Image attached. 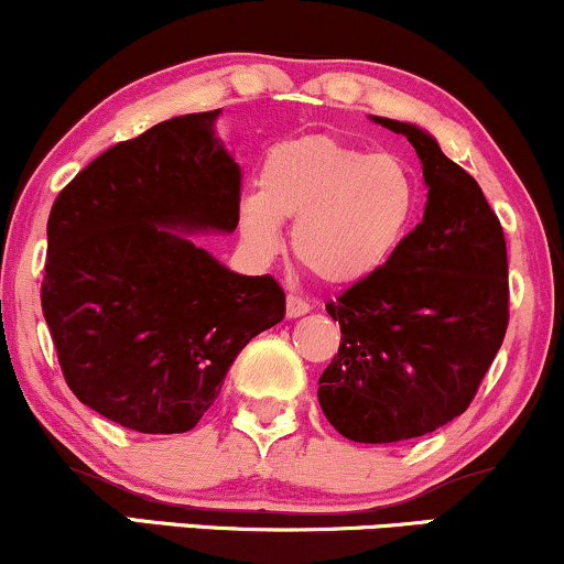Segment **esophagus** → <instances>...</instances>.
Segmentation results:
<instances>
[{
    "mask_svg": "<svg viewBox=\"0 0 564 564\" xmlns=\"http://www.w3.org/2000/svg\"><path fill=\"white\" fill-rule=\"evenodd\" d=\"M306 312H310V304H306L302 296H296V294L286 296V315L289 317H302V315H306Z\"/></svg>",
    "mask_w": 564,
    "mask_h": 564,
    "instance_id": "esophagus-1",
    "label": "esophagus"
}]
</instances>
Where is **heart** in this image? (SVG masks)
Returning a JSON list of instances; mask_svg holds the SVG:
<instances>
[{
	"mask_svg": "<svg viewBox=\"0 0 564 564\" xmlns=\"http://www.w3.org/2000/svg\"><path fill=\"white\" fill-rule=\"evenodd\" d=\"M422 189L409 163L330 134L275 142L258 195L239 205V229L260 258L281 249V220H296V258L325 283H356L388 265L419 218Z\"/></svg>",
	"mask_w": 564,
	"mask_h": 564,
	"instance_id": "heart-1",
	"label": "heart"
}]
</instances>
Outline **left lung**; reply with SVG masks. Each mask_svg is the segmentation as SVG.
<instances>
[{
  "mask_svg": "<svg viewBox=\"0 0 564 564\" xmlns=\"http://www.w3.org/2000/svg\"><path fill=\"white\" fill-rule=\"evenodd\" d=\"M372 119L409 138L430 192L393 260L325 304L340 346L317 398L344 437L380 445L422 437L471 405L508 330L510 289L500 218L474 176L416 124Z\"/></svg>",
  "mask_w": 564,
  "mask_h": 564,
  "instance_id": "1",
  "label": "left lung"
}]
</instances>
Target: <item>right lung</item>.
<instances>
[{
    "instance_id": "add662e5",
    "label": "right lung",
    "mask_w": 564,
    "mask_h": 564,
    "mask_svg": "<svg viewBox=\"0 0 564 564\" xmlns=\"http://www.w3.org/2000/svg\"><path fill=\"white\" fill-rule=\"evenodd\" d=\"M220 109L117 142L54 199L41 306L77 401L142 434L189 432L241 348L286 315L270 275H239L171 231H234L241 169Z\"/></svg>"
}]
</instances>
